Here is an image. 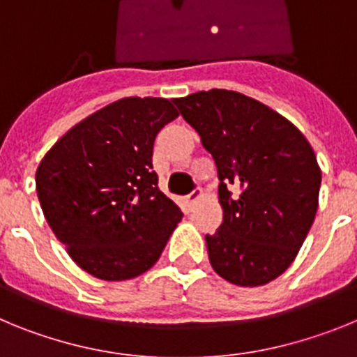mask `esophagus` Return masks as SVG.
<instances>
[{
	"label": "esophagus",
	"instance_id": "34e87169",
	"mask_svg": "<svg viewBox=\"0 0 357 357\" xmlns=\"http://www.w3.org/2000/svg\"><path fill=\"white\" fill-rule=\"evenodd\" d=\"M202 197V189L200 188H197V189H193V191H191V193L188 195V197H185V202H188V206L191 207V206H195V204H197V200L198 198Z\"/></svg>",
	"mask_w": 357,
	"mask_h": 357
}]
</instances>
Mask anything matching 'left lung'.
I'll use <instances>...</instances> for the list:
<instances>
[{"mask_svg":"<svg viewBox=\"0 0 357 357\" xmlns=\"http://www.w3.org/2000/svg\"><path fill=\"white\" fill-rule=\"evenodd\" d=\"M173 103L218 169L223 222L206 236L211 266L238 286L277 279L318 209L321 172L313 148L293 123L236 91H200Z\"/></svg>","mask_w":357,"mask_h":357,"instance_id":"8db88e82","label":"left lung"}]
</instances>
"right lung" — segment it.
Wrapping results in <instances>:
<instances>
[{
  "mask_svg": "<svg viewBox=\"0 0 357 357\" xmlns=\"http://www.w3.org/2000/svg\"><path fill=\"white\" fill-rule=\"evenodd\" d=\"M176 116L164 98H123L75 125L40 160L44 218L93 277L127 280L150 270L182 220L151 164L155 135Z\"/></svg>",
  "mask_w": 357,
  "mask_h": 357,
  "instance_id": "1",
  "label": "right lung"
}]
</instances>
